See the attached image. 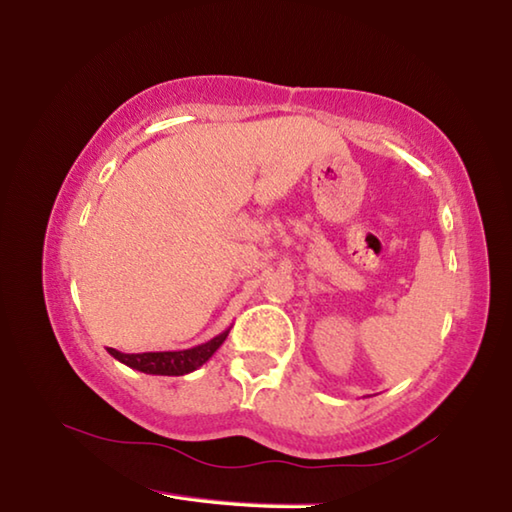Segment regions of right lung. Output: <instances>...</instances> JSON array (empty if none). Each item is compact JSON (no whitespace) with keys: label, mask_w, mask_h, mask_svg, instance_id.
Returning <instances> with one entry per match:
<instances>
[{"label":"right lung","mask_w":512,"mask_h":512,"mask_svg":"<svg viewBox=\"0 0 512 512\" xmlns=\"http://www.w3.org/2000/svg\"><path fill=\"white\" fill-rule=\"evenodd\" d=\"M230 329H225L219 336H214L207 343L196 345L189 350H176V352H140V354H124L115 348H108V352L124 366L146 372V375H167V377H180L187 372H194L210 361L212 354L221 348V343L228 339Z\"/></svg>","instance_id":"1"}]
</instances>
